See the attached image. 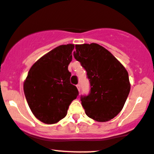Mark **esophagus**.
Instances as JSON below:
<instances>
[{
	"instance_id": "1",
	"label": "esophagus",
	"mask_w": 154,
	"mask_h": 154,
	"mask_svg": "<svg viewBox=\"0 0 154 154\" xmlns=\"http://www.w3.org/2000/svg\"><path fill=\"white\" fill-rule=\"evenodd\" d=\"M77 89H78L79 91H80V84H77Z\"/></svg>"
}]
</instances>
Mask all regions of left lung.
Instances as JSON below:
<instances>
[{
  "instance_id": "1",
  "label": "left lung",
  "mask_w": 154,
  "mask_h": 154,
  "mask_svg": "<svg viewBox=\"0 0 154 154\" xmlns=\"http://www.w3.org/2000/svg\"><path fill=\"white\" fill-rule=\"evenodd\" d=\"M74 57L87 72L90 93L81 96L88 117L107 122L122 111L131 89L128 73L106 48L97 43L75 45Z\"/></svg>"
}]
</instances>
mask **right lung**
I'll list each match as a JSON object with an SVG mask.
<instances>
[{
  "label": "right lung",
  "mask_w": 154,
  "mask_h": 154,
  "mask_svg": "<svg viewBox=\"0 0 154 154\" xmlns=\"http://www.w3.org/2000/svg\"><path fill=\"white\" fill-rule=\"evenodd\" d=\"M74 44L57 46L34 63L23 83L26 99L35 117L46 124L63 119L78 96L70 82L68 66L72 60Z\"/></svg>",
  "instance_id": "add662e5"
}]
</instances>
